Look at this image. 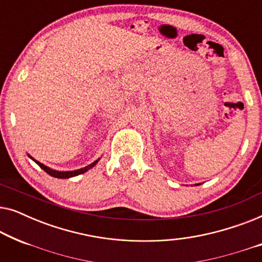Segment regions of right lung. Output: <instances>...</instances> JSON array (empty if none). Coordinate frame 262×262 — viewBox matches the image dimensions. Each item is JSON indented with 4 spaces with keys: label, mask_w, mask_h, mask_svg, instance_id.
Returning a JSON list of instances; mask_svg holds the SVG:
<instances>
[{
    "label": "right lung",
    "mask_w": 262,
    "mask_h": 262,
    "mask_svg": "<svg viewBox=\"0 0 262 262\" xmlns=\"http://www.w3.org/2000/svg\"><path fill=\"white\" fill-rule=\"evenodd\" d=\"M30 157H31V156H30ZM31 159H32V157H31ZM32 160H33L34 162L37 163L38 166L40 167L42 170H45L46 173H48L49 175H51V177H53V178H58V179H68V178L76 177V175H80V174L84 173V171H87L88 169H91V168L94 167L95 164L98 163V161H99V160H96V161H94V162H93L92 164H89V166L84 167V168H81V169H77V170H73V171H58V170H53V169H51V168L44 166V164L40 163V162H38V161H35L34 159H32Z\"/></svg>",
    "instance_id": "obj_1"
}]
</instances>
